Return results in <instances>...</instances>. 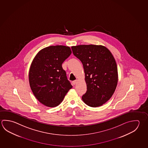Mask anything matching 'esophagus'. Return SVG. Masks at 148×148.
<instances>
[{
	"instance_id": "1",
	"label": "esophagus",
	"mask_w": 148,
	"mask_h": 148,
	"mask_svg": "<svg viewBox=\"0 0 148 148\" xmlns=\"http://www.w3.org/2000/svg\"><path fill=\"white\" fill-rule=\"evenodd\" d=\"M72 83H73V84L74 85H76V84L77 83V80H74V81H73Z\"/></svg>"
}]
</instances>
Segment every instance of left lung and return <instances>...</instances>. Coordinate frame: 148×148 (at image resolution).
I'll list each match as a JSON object with an SVG mask.
<instances>
[{
	"label": "left lung",
	"instance_id": "1",
	"mask_svg": "<svg viewBox=\"0 0 148 148\" xmlns=\"http://www.w3.org/2000/svg\"><path fill=\"white\" fill-rule=\"evenodd\" d=\"M73 54L83 63L87 91L82 100L88 106H101L111 98L116 88L118 73L114 57L101 45L72 47Z\"/></svg>",
	"mask_w": 148,
	"mask_h": 148
}]
</instances>
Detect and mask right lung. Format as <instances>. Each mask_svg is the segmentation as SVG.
Segmentation results:
<instances>
[{
    "instance_id": "1",
    "label": "right lung",
    "mask_w": 148,
    "mask_h": 148,
    "mask_svg": "<svg viewBox=\"0 0 148 148\" xmlns=\"http://www.w3.org/2000/svg\"><path fill=\"white\" fill-rule=\"evenodd\" d=\"M72 53L68 46H51L41 50L32 63L29 82L33 93L46 106L59 105L72 88L62 64Z\"/></svg>"
}]
</instances>
